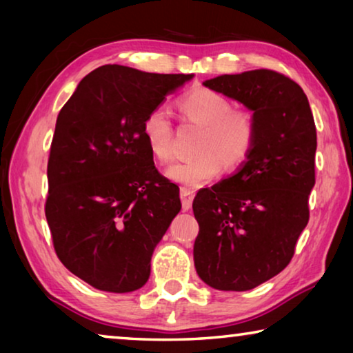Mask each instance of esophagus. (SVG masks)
Instances as JSON below:
<instances>
[{
    "mask_svg": "<svg viewBox=\"0 0 353 353\" xmlns=\"http://www.w3.org/2000/svg\"><path fill=\"white\" fill-rule=\"evenodd\" d=\"M193 198H194V191L190 188H181V199H182V208L185 212H188L191 208V204H193Z\"/></svg>",
    "mask_w": 353,
    "mask_h": 353,
    "instance_id": "obj_1",
    "label": "esophagus"
}]
</instances>
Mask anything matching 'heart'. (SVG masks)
I'll return each instance as SVG.
<instances>
[{"instance_id": "1", "label": "heart", "mask_w": 353, "mask_h": 353, "mask_svg": "<svg viewBox=\"0 0 353 353\" xmlns=\"http://www.w3.org/2000/svg\"><path fill=\"white\" fill-rule=\"evenodd\" d=\"M177 107L185 121L202 128V134L196 148L199 157L172 165L166 171L171 181L187 187H201L218 177L224 163L236 168L249 159L256 139L252 113L232 109L224 97L207 88L185 94ZM141 134L155 160L160 163L171 162L174 157L172 126L163 109L148 113L143 119Z\"/></svg>"}]
</instances>
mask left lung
<instances>
[{"label": "left lung", "instance_id": "8db88e82", "mask_svg": "<svg viewBox=\"0 0 353 353\" xmlns=\"http://www.w3.org/2000/svg\"><path fill=\"white\" fill-rule=\"evenodd\" d=\"M252 110L256 139L234 176L198 191V276L214 290L248 291L283 271L310 218L316 126L307 94L272 70L204 82Z\"/></svg>", "mask_w": 353, "mask_h": 353}]
</instances>
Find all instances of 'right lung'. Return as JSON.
Wrapping results in <instances>:
<instances>
[{
    "label": "right lung",
    "instance_id": "add662e5",
    "mask_svg": "<svg viewBox=\"0 0 353 353\" xmlns=\"http://www.w3.org/2000/svg\"><path fill=\"white\" fill-rule=\"evenodd\" d=\"M191 77L104 65L59 112L45 214L59 260L93 288H141L155 246L181 212L179 187L154 166L141 128Z\"/></svg>",
    "mask_w": 353,
    "mask_h": 353
}]
</instances>
